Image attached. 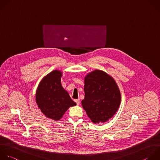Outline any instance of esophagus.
I'll list each match as a JSON object with an SVG mask.
<instances>
[{
    "label": "esophagus",
    "instance_id": "34e87169",
    "mask_svg": "<svg viewBox=\"0 0 160 160\" xmlns=\"http://www.w3.org/2000/svg\"><path fill=\"white\" fill-rule=\"evenodd\" d=\"M75 102H76L77 105H79V104H80V100H79V99H75Z\"/></svg>",
    "mask_w": 160,
    "mask_h": 160
}]
</instances>
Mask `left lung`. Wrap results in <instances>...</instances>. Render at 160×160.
I'll return each instance as SVG.
<instances>
[{"mask_svg": "<svg viewBox=\"0 0 160 160\" xmlns=\"http://www.w3.org/2000/svg\"><path fill=\"white\" fill-rule=\"evenodd\" d=\"M84 99L81 104L94 123L105 122L118 111L121 103L119 89L111 76L96 69L84 78Z\"/></svg>", "mask_w": 160, "mask_h": 160, "instance_id": "8db88e82", "label": "left lung"}]
</instances>
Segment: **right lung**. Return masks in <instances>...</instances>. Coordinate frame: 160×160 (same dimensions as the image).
Returning <instances> with one entry per match:
<instances>
[{
    "instance_id": "obj_1",
    "label": "right lung",
    "mask_w": 160,
    "mask_h": 160,
    "mask_svg": "<svg viewBox=\"0 0 160 160\" xmlns=\"http://www.w3.org/2000/svg\"><path fill=\"white\" fill-rule=\"evenodd\" d=\"M62 72L54 70L41 81L36 94V101L41 112L54 121L62 118L66 111L76 105L62 86Z\"/></svg>"
}]
</instances>
